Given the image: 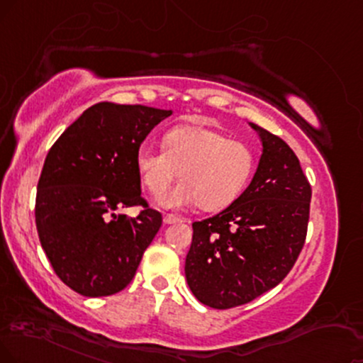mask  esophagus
Masks as SVG:
<instances>
[{
	"label": "esophagus",
	"mask_w": 363,
	"mask_h": 363,
	"mask_svg": "<svg viewBox=\"0 0 363 363\" xmlns=\"http://www.w3.org/2000/svg\"><path fill=\"white\" fill-rule=\"evenodd\" d=\"M163 222L164 223H178V222H183L182 217H177V216H172V213H168V216L163 217Z\"/></svg>",
	"instance_id": "obj_1"
}]
</instances>
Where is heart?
Here are the masks:
<instances>
[{
	"label": "heart",
	"mask_w": 363,
	"mask_h": 363,
	"mask_svg": "<svg viewBox=\"0 0 363 363\" xmlns=\"http://www.w3.org/2000/svg\"><path fill=\"white\" fill-rule=\"evenodd\" d=\"M163 150L143 145L136 169L151 195H164L178 177L183 182L161 200L164 207L200 203L207 210L227 207L247 185L256 167L254 151L242 141L199 124L177 126L164 134Z\"/></svg>",
	"instance_id": "b5f03b06"
}]
</instances>
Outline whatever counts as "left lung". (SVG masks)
<instances>
[{
  "instance_id": "8db88e82",
  "label": "left lung",
  "mask_w": 363,
  "mask_h": 363,
  "mask_svg": "<svg viewBox=\"0 0 363 363\" xmlns=\"http://www.w3.org/2000/svg\"><path fill=\"white\" fill-rule=\"evenodd\" d=\"M262 141L252 182L217 216L194 222L185 276L200 303L229 310L281 283L301 254L311 185L279 136L250 124Z\"/></svg>"
}]
</instances>
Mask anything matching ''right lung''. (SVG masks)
<instances>
[{
	"mask_svg": "<svg viewBox=\"0 0 363 363\" xmlns=\"http://www.w3.org/2000/svg\"><path fill=\"white\" fill-rule=\"evenodd\" d=\"M172 111L99 102L53 143L35 200L40 244L75 293L111 296L131 283L160 230L161 213L141 196L136 151ZM141 206L136 218L120 210Z\"/></svg>",
	"mask_w": 363,
	"mask_h": 363,
	"instance_id": "add662e5",
	"label": "right lung"
}]
</instances>
